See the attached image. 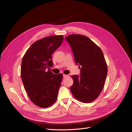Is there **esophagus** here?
<instances>
[{"instance_id":"1","label":"esophagus","mask_w":132,"mask_h":132,"mask_svg":"<svg viewBox=\"0 0 132 132\" xmlns=\"http://www.w3.org/2000/svg\"><path fill=\"white\" fill-rule=\"evenodd\" d=\"M68 77V75H66V74H63V78H67V77Z\"/></svg>"}]
</instances>
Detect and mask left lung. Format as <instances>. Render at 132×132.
<instances>
[{
	"instance_id": "8db88e82",
	"label": "left lung",
	"mask_w": 132,
	"mask_h": 132,
	"mask_svg": "<svg viewBox=\"0 0 132 132\" xmlns=\"http://www.w3.org/2000/svg\"><path fill=\"white\" fill-rule=\"evenodd\" d=\"M65 39L72 50L75 63L81 67L80 77L71 75L74 82L70 87L71 93L79 101L93 102L101 94L107 77V66L103 53L84 35L72 34Z\"/></svg>"
}]
</instances>
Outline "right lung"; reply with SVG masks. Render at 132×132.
Masks as SVG:
<instances>
[{
	"instance_id": "add662e5",
	"label": "right lung",
	"mask_w": 132,
	"mask_h": 132,
	"mask_svg": "<svg viewBox=\"0 0 132 132\" xmlns=\"http://www.w3.org/2000/svg\"><path fill=\"white\" fill-rule=\"evenodd\" d=\"M63 36H51L35 42L23 55L21 77L28 96L41 108L52 105L57 100L63 79L47 68L53 66L52 54L61 46Z\"/></svg>"
}]
</instances>
